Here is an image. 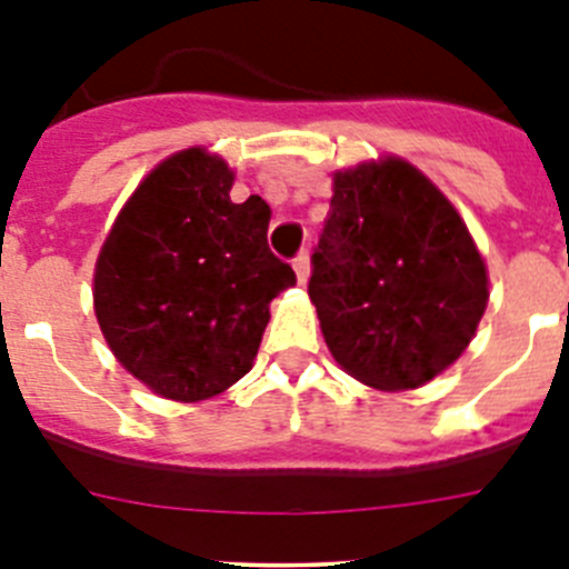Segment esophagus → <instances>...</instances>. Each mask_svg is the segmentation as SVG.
Returning <instances> with one entry per match:
<instances>
[{"instance_id":"1","label":"esophagus","mask_w":569,"mask_h":569,"mask_svg":"<svg viewBox=\"0 0 569 569\" xmlns=\"http://www.w3.org/2000/svg\"><path fill=\"white\" fill-rule=\"evenodd\" d=\"M293 270H296V279H299V284H308V279H310V253L308 250H301L299 256H296L293 259Z\"/></svg>"}]
</instances>
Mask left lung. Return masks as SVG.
<instances>
[{
  "mask_svg": "<svg viewBox=\"0 0 569 569\" xmlns=\"http://www.w3.org/2000/svg\"><path fill=\"white\" fill-rule=\"evenodd\" d=\"M310 301L336 365L405 393L470 347L490 276L453 202L416 164L379 156L333 173Z\"/></svg>",
  "mask_w": 569,
  "mask_h": 569,
  "instance_id": "left-lung-1",
  "label": "left lung"
}]
</instances>
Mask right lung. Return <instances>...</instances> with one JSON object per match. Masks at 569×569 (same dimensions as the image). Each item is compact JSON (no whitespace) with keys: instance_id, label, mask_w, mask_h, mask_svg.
<instances>
[{"instance_id":"1","label":"right lung","mask_w":569,"mask_h":569,"mask_svg":"<svg viewBox=\"0 0 569 569\" xmlns=\"http://www.w3.org/2000/svg\"><path fill=\"white\" fill-rule=\"evenodd\" d=\"M233 179L208 148L170 153L128 196L93 268V313L110 353L182 405L248 373L270 301L296 284L268 248V202H230Z\"/></svg>"}]
</instances>
